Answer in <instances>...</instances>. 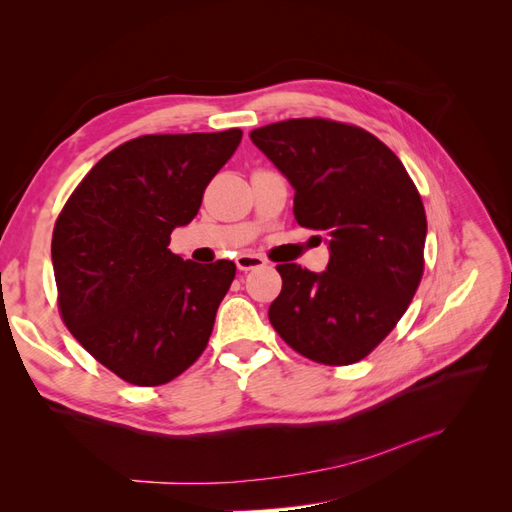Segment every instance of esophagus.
<instances>
[{"label":"esophagus","mask_w":512,"mask_h":512,"mask_svg":"<svg viewBox=\"0 0 512 512\" xmlns=\"http://www.w3.org/2000/svg\"><path fill=\"white\" fill-rule=\"evenodd\" d=\"M265 265H267V260L262 258V256H258V254L245 252V254L237 256L239 271H252V269H260V267H265Z\"/></svg>","instance_id":"obj_1"}]
</instances>
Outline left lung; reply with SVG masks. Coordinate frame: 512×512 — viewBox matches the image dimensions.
I'll return each instance as SVG.
<instances>
[{
    "mask_svg": "<svg viewBox=\"0 0 512 512\" xmlns=\"http://www.w3.org/2000/svg\"><path fill=\"white\" fill-rule=\"evenodd\" d=\"M252 143L294 188V220L329 235L322 273L277 265L269 320L322 365H352L389 335L425 269L427 218L406 166L367 130L322 117L269 123Z\"/></svg>",
    "mask_w": 512,
    "mask_h": 512,
    "instance_id": "left-lung-1",
    "label": "left lung"
}]
</instances>
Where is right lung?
Returning a JSON list of instances; mask_svg holds the SVG:
<instances>
[{
  "instance_id": "1",
  "label": "right lung",
  "mask_w": 512,
  "mask_h": 512,
  "mask_svg": "<svg viewBox=\"0 0 512 512\" xmlns=\"http://www.w3.org/2000/svg\"><path fill=\"white\" fill-rule=\"evenodd\" d=\"M243 132L145 134L115 147L66 200L53 228L57 307L98 363L136 386L181 376L205 352L235 280L168 250Z\"/></svg>"
}]
</instances>
